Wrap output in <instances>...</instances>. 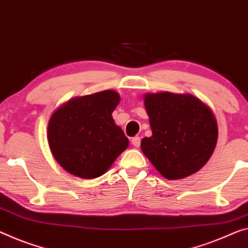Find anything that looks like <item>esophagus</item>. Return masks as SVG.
I'll use <instances>...</instances> for the list:
<instances>
[{
  "label": "esophagus",
  "mask_w": 248,
  "mask_h": 248,
  "mask_svg": "<svg viewBox=\"0 0 248 248\" xmlns=\"http://www.w3.org/2000/svg\"><path fill=\"white\" fill-rule=\"evenodd\" d=\"M132 144L135 147H140V136H134V137H133V139H132Z\"/></svg>",
  "instance_id": "34e87169"
}]
</instances>
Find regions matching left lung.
<instances>
[{"label": "left lung", "instance_id": "obj_1", "mask_svg": "<svg viewBox=\"0 0 248 248\" xmlns=\"http://www.w3.org/2000/svg\"><path fill=\"white\" fill-rule=\"evenodd\" d=\"M152 127L140 147L155 169L167 180H180L200 170L215 150L214 114L199 98L170 92L144 98Z\"/></svg>", "mask_w": 248, "mask_h": 248}]
</instances>
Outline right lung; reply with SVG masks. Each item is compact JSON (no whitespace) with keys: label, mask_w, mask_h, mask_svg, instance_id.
Wrapping results in <instances>:
<instances>
[{"label":"right lung","mask_w":248,"mask_h":248,"mask_svg":"<svg viewBox=\"0 0 248 248\" xmlns=\"http://www.w3.org/2000/svg\"><path fill=\"white\" fill-rule=\"evenodd\" d=\"M119 103L116 92L103 91L73 98L51 116L48 145L68 173L86 180L98 177L126 150L128 139L112 117Z\"/></svg>","instance_id":"1"}]
</instances>
